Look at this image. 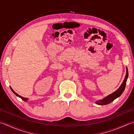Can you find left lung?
Segmentation results:
<instances>
[{"mask_svg": "<svg viewBox=\"0 0 134 134\" xmlns=\"http://www.w3.org/2000/svg\"><path fill=\"white\" fill-rule=\"evenodd\" d=\"M128 76H129V71H128V69L127 68L126 76H125V78L124 79L123 83H121V86L119 87V89L117 90H116L115 92L112 93V94H109V95H108V96L106 97H105L102 99H100V100L97 101L96 102V103L97 104L99 105H107L114 101L116 98H118L119 97H120L121 94L123 93V92H124L125 87H126V82L127 80Z\"/></svg>", "mask_w": 134, "mask_h": 134, "instance_id": "obj_1", "label": "left lung"}]
</instances>
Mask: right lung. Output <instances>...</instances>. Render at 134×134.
I'll list each match as a JSON object with an SVG mask.
<instances>
[{
	"instance_id": "right-lung-1",
	"label": "right lung",
	"mask_w": 134,
	"mask_h": 134,
	"mask_svg": "<svg viewBox=\"0 0 134 134\" xmlns=\"http://www.w3.org/2000/svg\"><path fill=\"white\" fill-rule=\"evenodd\" d=\"M10 88H11V90H12V92L15 94L16 96H18V97H19V98H21L22 99H23L24 101H27V98H25V97H22V96H19V94H17L16 93H15V92H14V91L13 90V89L12 88H11V87H10Z\"/></svg>"
}]
</instances>
